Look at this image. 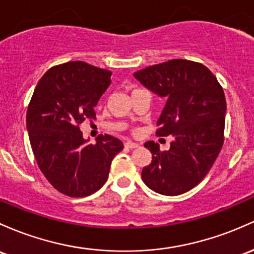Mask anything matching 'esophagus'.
Instances as JSON below:
<instances>
[{"label": "esophagus", "instance_id": "obj_1", "mask_svg": "<svg viewBox=\"0 0 254 254\" xmlns=\"http://www.w3.org/2000/svg\"><path fill=\"white\" fill-rule=\"evenodd\" d=\"M124 146H125V148L133 149V148H137V147L140 146V144L135 143V142H132V141H127V142H125V143H124Z\"/></svg>", "mask_w": 254, "mask_h": 254}]
</instances>
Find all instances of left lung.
I'll return each mask as SVG.
<instances>
[{
	"instance_id": "left-lung-1",
	"label": "left lung",
	"mask_w": 254,
	"mask_h": 254,
	"mask_svg": "<svg viewBox=\"0 0 254 254\" xmlns=\"http://www.w3.org/2000/svg\"><path fill=\"white\" fill-rule=\"evenodd\" d=\"M133 77L168 99L155 133L174 137L164 152L153 141L144 143L152 163L142 170V180L159 194L186 193L204 180L223 147L227 102L222 85L202 64L183 59L149 66Z\"/></svg>"
}]
</instances>
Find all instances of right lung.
I'll use <instances>...</instances> for the list:
<instances>
[{
    "label": "right lung",
    "mask_w": 254,
    "mask_h": 254,
    "mask_svg": "<svg viewBox=\"0 0 254 254\" xmlns=\"http://www.w3.org/2000/svg\"><path fill=\"white\" fill-rule=\"evenodd\" d=\"M112 72L83 61L49 68L38 80L26 112L30 143L38 168L60 193L91 195L105 185L123 142L111 135L96 143L83 138L79 125L95 119V106Z\"/></svg>",
    "instance_id": "add662e5"
}]
</instances>
